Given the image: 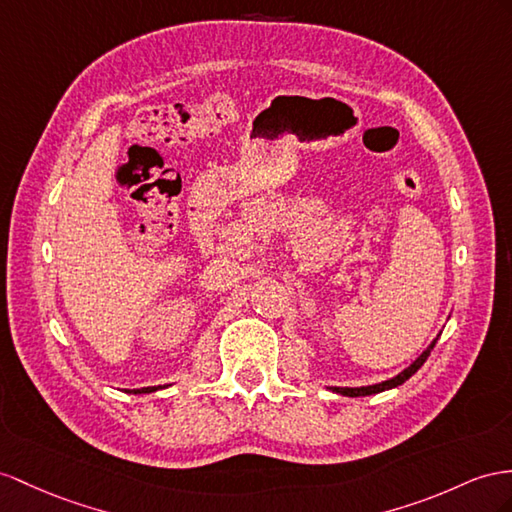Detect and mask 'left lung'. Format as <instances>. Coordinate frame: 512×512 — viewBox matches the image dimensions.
<instances>
[{
    "label": "left lung",
    "mask_w": 512,
    "mask_h": 512,
    "mask_svg": "<svg viewBox=\"0 0 512 512\" xmlns=\"http://www.w3.org/2000/svg\"><path fill=\"white\" fill-rule=\"evenodd\" d=\"M435 344H437V339L435 342H432L422 355H419L409 368H406L404 372H400L398 376H393V378H389V381H385V383H378V385H368V387H333V391H337V393H342V396H350V398H357V396H372V393H381V391H385V389H393V387H398V385H402L404 381H409V378L422 368L424 365V361L428 359V355H430V350L435 348Z\"/></svg>",
    "instance_id": "8db88e82"
}]
</instances>
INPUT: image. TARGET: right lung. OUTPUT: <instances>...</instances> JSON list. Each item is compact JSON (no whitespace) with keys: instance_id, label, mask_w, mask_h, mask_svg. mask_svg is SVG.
Wrapping results in <instances>:
<instances>
[{"instance_id":"obj_1","label":"right lung","mask_w":512,"mask_h":512,"mask_svg":"<svg viewBox=\"0 0 512 512\" xmlns=\"http://www.w3.org/2000/svg\"><path fill=\"white\" fill-rule=\"evenodd\" d=\"M149 391H155V387H144V389H136L134 393H149Z\"/></svg>"}]
</instances>
